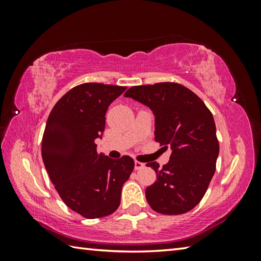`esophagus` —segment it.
Listing matches in <instances>:
<instances>
[{
	"mask_svg": "<svg viewBox=\"0 0 261 261\" xmlns=\"http://www.w3.org/2000/svg\"><path fill=\"white\" fill-rule=\"evenodd\" d=\"M145 167V163L140 162V161H135V169L136 170H139V169H143Z\"/></svg>",
	"mask_w": 261,
	"mask_h": 261,
	"instance_id": "obj_1",
	"label": "esophagus"
}]
</instances>
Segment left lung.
Wrapping results in <instances>:
<instances>
[{
	"mask_svg": "<svg viewBox=\"0 0 261 261\" xmlns=\"http://www.w3.org/2000/svg\"><path fill=\"white\" fill-rule=\"evenodd\" d=\"M124 96L151 108L155 140L169 146L167 165L148 162L156 180L146 189L153 211L166 215L187 213L199 204L216 169L219 140L211 110L199 96L177 83L132 86Z\"/></svg>",
	"mask_w": 261,
	"mask_h": 261,
	"instance_id": "left-lung-1",
	"label": "left lung"
}]
</instances>
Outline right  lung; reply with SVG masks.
I'll return each instance as SVG.
<instances>
[{
	"label": "right lung",
	"mask_w": 261,
	"mask_h": 261,
	"mask_svg": "<svg viewBox=\"0 0 261 261\" xmlns=\"http://www.w3.org/2000/svg\"><path fill=\"white\" fill-rule=\"evenodd\" d=\"M125 90L81 84L62 96L48 116L41 141L47 173L64 204L86 219L118 208L122 187L135 168L129 155L114 160L98 153L95 144L105 130L109 105Z\"/></svg>",
	"instance_id": "right-lung-1"
}]
</instances>
